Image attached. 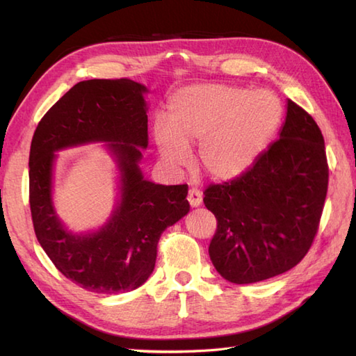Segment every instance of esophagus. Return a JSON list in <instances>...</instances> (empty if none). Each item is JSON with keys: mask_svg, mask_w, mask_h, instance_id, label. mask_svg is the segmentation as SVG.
<instances>
[{"mask_svg": "<svg viewBox=\"0 0 356 356\" xmlns=\"http://www.w3.org/2000/svg\"><path fill=\"white\" fill-rule=\"evenodd\" d=\"M202 193L197 188H191L190 191H188V202H190L191 208H197L202 205Z\"/></svg>", "mask_w": 356, "mask_h": 356, "instance_id": "obj_1", "label": "esophagus"}]
</instances>
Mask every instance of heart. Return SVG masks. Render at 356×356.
I'll return each mask as SVG.
<instances>
[{"mask_svg":"<svg viewBox=\"0 0 356 356\" xmlns=\"http://www.w3.org/2000/svg\"><path fill=\"white\" fill-rule=\"evenodd\" d=\"M282 118V102L268 90L194 84L171 97L166 118L153 125V142L171 170L186 165L190 145L197 142L199 170L211 180L228 182L257 162Z\"/></svg>","mask_w":356,"mask_h":356,"instance_id":"heart-1","label":"heart"}]
</instances>
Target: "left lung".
I'll return each mask as SVG.
<instances>
[{
  "label": "left lung",
  "instance_id": "1",
  "mask_svg": "<svg viewBox=\"0 0 356 356\" xmlns=\"http://www.w3.org/2000/svg\"><path fill=\"white\" fill-rule=\"evenodd\" d=\"M327 182L320 128L287 99L278 139L243 176L205 191L203 203L217 218L209 257L218 274L249 284L298 264L318 229Z\"/></svg>",
  "mask_w": 356,
  "mask_h": 356
}]
</instances>
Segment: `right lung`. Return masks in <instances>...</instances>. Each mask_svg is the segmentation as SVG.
<instances>
[{"label": "right lung", "mask_w": 356, "mask_h": 356, "mask_svg": "<svg viewBox=\"0 0 356 356\" xmlns=\"http://www.w3.org/2000/svg\"><path fill=\"white\" fill-rule=\"evenodd\" d=\"M149 90L131 79L78 82L38 124L29 157L30 211L36 238L64 277L84 289L115 295L138 289L153 274L162 232L190 213L188 185L143 177ZM104 143L115 162L118 195L99 229L74 233L52 203L58 150Z\"/></svg>", "instance_id": "obj_1"}]
</instances>
